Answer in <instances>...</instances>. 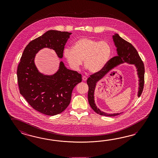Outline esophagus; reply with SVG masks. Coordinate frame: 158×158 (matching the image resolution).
Masks as SVG:
<instances>
[{
  "label": "esophagus",
  "mask_w": 158,
  "mask_h": 158,
  "mask_svg": "<svg viewBox=\"0 0 158 158\" xmlns=\"http://www.w3.org/2000/svg\"><path fill=\"white\" fill-rule=\"evenodd\" d=\"M82 80L84 81H86V80H87V77H85V76H83V77H82Z\"/></svg>",
  "instance_id": "34e87169"
}]
</instances>
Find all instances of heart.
<instances>
[{
	"label": "heart",
	"mask_w": 158,
	"mask_h": 158,
	"mask_svg": "<svg viewBox=\"0 0 158 158\" xmlns=\"http://www.w3.org/2000/svg\"><path fill=\"white\" fill-rule=\"evenodd\" d=\"M111 54V47L107 41L87 37L78 39L74 43L72 48H66L63 51V56L73 70H78L84 60V66L93 73L104 68Z\"/></svg>",
	"instance_id": "heart-1"
}]
</instances>
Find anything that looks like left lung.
I'll use <instances>...</instances> for the list:
<instances>
[{"mask_svg": "<svg viewBox=\"0 0 158 158\" xmlns=\"http://www.w3.org/2000/svg\"><path fill=\"white\" fill-rule=\"evenodd\" d=\"M113 39L115 46L117 48V56L111 59L102 70L91 75L88 78L86 82L89 86L88 98L91 108L97 114L106 117H114L123 113L113 114L105 113L100 110L95 103V91L97 84L104 77H106L108 73L122 63L133 64L137 70V74L139 78L137 92V96L139 98L143 92L144 84V66L136 49L130 43L123 39L117 33H115L113 35Z\"/></svg>", "mask_w": 158, "mask_h": 158, "instance_id": "1", "label": "left lung"}]
</instances>
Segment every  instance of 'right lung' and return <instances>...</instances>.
Masks as SVG:
<instances>
[{
  "mask_svg": "<svg viewBox=\"0 0 158 158\" xmlns=\"http://www.w3.org/2000/svg\"><path fill=\"white\" fill-rule=\"evenodd\" d=\"M68 32L50 30L31 41L23 52L17 69L19 92L33 108L47 115L63 112L69 105L74 88L82 81L80 74L69 70L62 61L52 75L40 72L35 63L40 50H54L59 58H63V50L72 35Z\"/></svg>",
  "mask_w": 158,
  "mask_h": 158,
  "instance_id": "add662e5",
  "label": "right lung"
}]
</instances>
